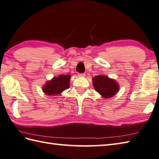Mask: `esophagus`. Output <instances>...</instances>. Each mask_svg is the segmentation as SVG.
<instances>
[{"mask_svg":"<svg viewBox=\"0 0 159 159\" xmlns=\"http://www.w3.org/2000/svg\"><path fill=\"white\" fill-rule=\"evenodd\" d=\"M78 75L80 77H84V76H85V74H84V73H78Z\"/></svg>","mask_w":159,"mask_h":159,"instance_id":"1","label":"esophagus"}]
</instances>
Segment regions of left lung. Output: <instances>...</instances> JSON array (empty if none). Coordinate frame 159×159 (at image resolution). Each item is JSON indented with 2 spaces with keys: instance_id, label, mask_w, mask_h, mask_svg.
I'll use <instances>...</instances> for the list:
<instances>
[{
  "instance_id": "8db88e82",
  "label": "left lung",
  "mask_w": 159,
  "mask_h": 159,
  "mask_svg": "<svg viewBox=\"0 0 159 159\" xmlns=\"http://www.w3.org/2000/svg\"><path fill=\"white\" fill-rule=\"evenodd\" d=\"M94 89L105 98H110L118 92L119 86L114 80L105 75H97L93 79Z\"/></svg>"
}]
</instances>
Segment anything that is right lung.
<instances>
[{"label":"right lung","instance_id":"obj_1","mask_svg":"<svg viewBox=\"0 0 159 159\" xmlns=\"http://www.w3.org/2000/svg\"><path fill=\"white\" fill-rule=\"evenodd\" d=\"M70 75L54 77L43 87V91L48 95H56L69 88Z\"/></svg>","mask_w":159,"mask_h":159}]
</instances>
